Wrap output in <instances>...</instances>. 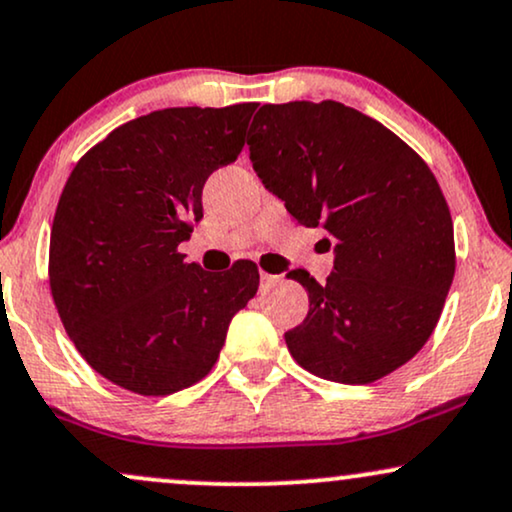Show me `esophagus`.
Returning a JSON list of instances; mask_svg holds the SVG:
<instances>
[{
	"instance_id": "1",
	"label": "esophagus",
	"mask_w": 512,
	"mask_h": 512,
	"mask_svg": "<svg viewBox=\"0 0 512 512\" xmlns=\"http://www.w3.org/2000/svg\"><path fill=\"white\" fill-rule=\"evenodd\" d=\"M260 281H262V286H267V283H274V281H279V276H274V274H267V272H260Z\"/></svg>"
}]
</instances>
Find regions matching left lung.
Returning <instances> with one entry per match:
<instances>
[{
  "label": "left lung",
  "mask_w": 512,
  "mask_h": 512,
  "mask_svg": "<svg viewBox=\"0 0 512 512\" xmlns=\"http://www.w3.org/2000/svg\"><path fill=\"white\" fill-rule=\"evenodd\" d=\"M250 162L288 214L326 231L334 272L305 269L310 310L286 331L300 367L338 384H372L417 355L455 274L453 221L429 166L396 133L346 104H264Z\"/></svg>",
  "instance_id": "8db88e82"
}]
</instances>
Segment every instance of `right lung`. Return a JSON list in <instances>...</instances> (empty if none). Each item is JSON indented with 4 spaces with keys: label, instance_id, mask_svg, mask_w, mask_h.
I'll return each instance as SVG.
<instances>
[{
    "label": "right lung",
    "instance_id": "1",
    "mask_svg": "<svg viewBox=\"0 0 512 512\" xmlns=\"http://www.w3.org/2000/svg\"><path fill=\"white\" fill-rule=\"evenodd\" d=\"M255 102L171 107L123 123L71 171L49 238V286L85 362L121 389L169 396L217 362L257 293L255 262L226 274L178 245L202 219L212 171L236 162Z\"/></svg>",
    "mask_w": 512,
    "mask_h": 512
}]
</instances>
